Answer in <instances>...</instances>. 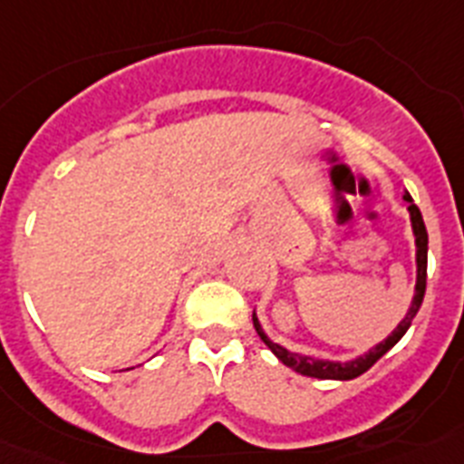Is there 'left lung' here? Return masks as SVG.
Segmentation results:
<instances>
[{
	"instance_id": "obj_1",
	"label": "left lung",
	"mask_w": 464,
	"mask_h": 464,
	"mask_svg": "<svg viewBox=\"0 0 464 464\" xmlns=\"http://www.w3.org/2000/svg\"><path fill=\"white\" fill-rule=\"evenodd\" d=\"M404 199L409 202V216H411V227H413V237H416V295L411 299V306H409L407 315L401 318L400 325L388 334L381 343H376L374 348H370L364 355H358L355 360H348V362H334V360H318L311 358V355H299L288 351V348H283L281 343H274L272 339L265 334L262 330L260 321H257L256 311H253V325H256V332L260 334V339L267 343V348L281 360L285 367L295 370L297 374L302 376H311V379H334V381H351L355 376L364 374V372L370 370L372 364L376 362L379 358H383L401 337H404V332L411 327L413 318H416L418 309L423 304L425 297V281H428V229H425L423 216H420V208L413 204L411 195L404 192Z\"/></svg>"
}]
</instances>
